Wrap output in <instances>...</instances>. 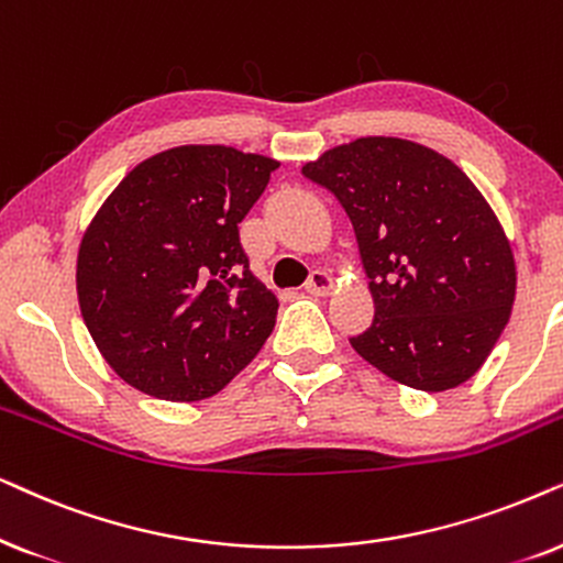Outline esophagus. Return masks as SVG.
Returning <instances> with one entry per match:
<instances>
[{
	"mask_svg": "<svg viewBox=\"0 0 563 563\" xmlns=\"http://www.w3.org/2000/svg\"><path fill=\"white\" fill-rule=\"evenodd\" d=\"M306 290L311 296H327L332 290V275L324 273V269H311L309 280H306Z\"/></svg>",
	"mask_w": 563,
	"mask_h": 563,
	"instance_id": "34e87169",
	"label": "esophagus"
}]
</instances>
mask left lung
I'll use <instances>...</instances> for the list:
<instances>
[{
	"label": "left lung",
	"mask_w": 563,
	"mask_h": 563,
	"mask_svg": "<svg viewBox=\"0 0 563 563\" xmlns=\"http://www.w3.org/2000/svg\"><path fill=\"white\" fill-rule=\"evenodd\" d=\"M355 229L373 321L360 357L419 391H448L482 368L515 301V260L497 216L443 154L368 136L301 169Z\"/></svg>",
	"instance_id": "8db88e82"
}]
</instances>
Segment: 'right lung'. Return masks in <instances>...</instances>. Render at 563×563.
Segmentation results:
<instances>
[{
	"mask_svg": "<svg viewBox=\"0 0 563 563\" xmlns=\"http://www.w3.org/2000/svg\"><path fill=\"white\" fill-rule=\"evenodd\" d=\"M275 159L177 146L123 177L79 246L77 294L97 350L164 401L219 394L273 332L277 298L250 269L239 223Z\"/></svg>",
	"mask_w": 563,
	"mask_h": 563,
	"instance_id": "obj_1",
	"label": "right lung"
}]
</instances>
